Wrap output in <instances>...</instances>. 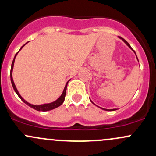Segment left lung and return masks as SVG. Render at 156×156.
I'll return each mask as SVG.
<instances>
[{"mask_svg": "<svg viewBox=\"0 0 156 156\" xmlns=\"http://www.w3.org/2000/svg\"><path fill=\"white\" fill-rule=\"evenodd\" d=\"M120 37V38H121V39H122V41H124V43H125V44H126V45H127L128 46V47H129V48H130V49H132V50H133V52H135V51L134 50H133V49H132V47H130V45H129V43H128L127 41H125V40H124V38H122V37ZM135 53H136V52H135ZM136 58H137V56H136ZM137 59H138V58H137ZM90 101H91V100H90ZM91 102H92V104H94L93 103V102H92V101H91ZM100 108H101V107H100ZM102 109H104V110H107V111H114V110H116V109H104V108H101Z\"/></svg>", "mask_w": 156, "mask_h": 156, "instance_id": "obj_1", "label": "left lung"}]
</instances>
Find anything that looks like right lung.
Instances as JSON below:
<instances>
[{
	"label": "right lung",
	"mask_w": 156,
	"mask_h": 156,
	"mask_svg": "<svg viewBox=\"0 0 156 156\" xmlns=\"http://www.w3.org/2000/svg\"><path fill=\"white\" fill-rule=\"evenodd\" d=\"M24 46H25V44H24V45H23V46H22L21 48H20V50L22 49V48L24 47ZM20 50H19V51H20ZM19 51H18V52H19ZM18 52H17L16 54H15L14 59H13L12 63L11 71H10V78H11L12 85L13 89H14L15 92H16L17 95H18V97H19L21 99V100L23 101L24 102V103H25L26 104H27V105H28L29 107H32V108H33L34 109H35V110H37V111H43V112H45V111L52 110V109L57 108V107H58L59 106H61V104L64 103V101L65 95H66V87H67L68 82H69V81H67V83H66V85H65V87H64V91H63L62 94H61V96H60V97L58 98L56 101H55L52 102V103L44 104H41V105H33V104H30V103H28V102H27V101H26L24 99H23V98L20 96V95L19 94V92H18V90H17L16 87H15V83H14V81H13V78H12V69H13V66H14L15 59V57H16V55H18Z\"/></svg>",
	"instance_id": "1"
}]
</instances>
